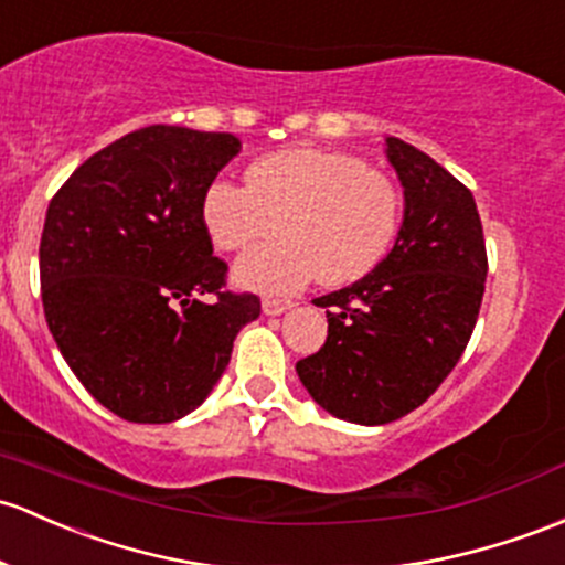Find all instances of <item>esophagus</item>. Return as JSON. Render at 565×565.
Segmentation results:
<instances>
[{
    "label": "esophagus",
    "mask_w": 565,
    "mask_h": 565,
    "mask_svg": "<svg viewBox=\"0 0 565 565\" xmlns=\"http://www.w3.org/2000/svg\"><path fill=\"white\" fill-rule=\"evenodd\" d=\"M294 307H296L294 301H282V299H266L264 305H260V309H264V315H271V318H275V315L288 312V309H294Z\"/></svg>",
    "instance_id": "34e87169"
}]
</instances>
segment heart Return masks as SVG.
<instances>
[{"mask_svg": "<svg viewBox=\"0 0 565 565\" xmlns=\"http://www.w3.org/2000/svg\"><path fill=\"white\" fill-rule=\"evenodd\" d=\"M402 199L350 153L288 148L245 169V188L215 180L202 196V226L215 250L234 253L275 226L277 239L236 260V288L285 296L309 277L350 285L391 250Z\"/></svg>", "mask_w": 565, "mask_h": 565, "instance_id": "heart-1", "label": "heart"}]
</instances>
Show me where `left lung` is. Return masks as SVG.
I'll use <instances>...</instances> for the list:
<instances>
[{"instance_id": "8db88e82", "label": "left lung", "mask_w": 565, "mask_h": 565, "mask_svg": "<svg viewBox=\"0 0 565 565\" xmlns=\"http://www.w3.org/2000/svg\"><path fill=\"white\" fill-rule=\"evenodd\" d=\"M404 188L393 250L348 288L315 299L329 337L296 363L315 404L339 420L385 426L417 409L475 331L488 277L475 196L423 150L385 137Z\"/></svg>"}]
</instances>
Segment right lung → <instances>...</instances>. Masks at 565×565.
<instances>
[{"label": "right lung", "mask_w": 565, "mask_h": 565, "mask_svg": "<svg viewBox=\"0 0 565 565\" xmlns=\"http://www.w3.org/2000/svg\"><path fill=\"white\" fill-rule=\"evenodd\" d=\"M239 150L234 135L148 126L81 163L47 204V329L83 387L124 420L174 423L202 406L236 333L260 315L258 296L223 290L226 264L202 226L204 191Z\"/></svg>", "instance_id": "1"}]
</instances>
